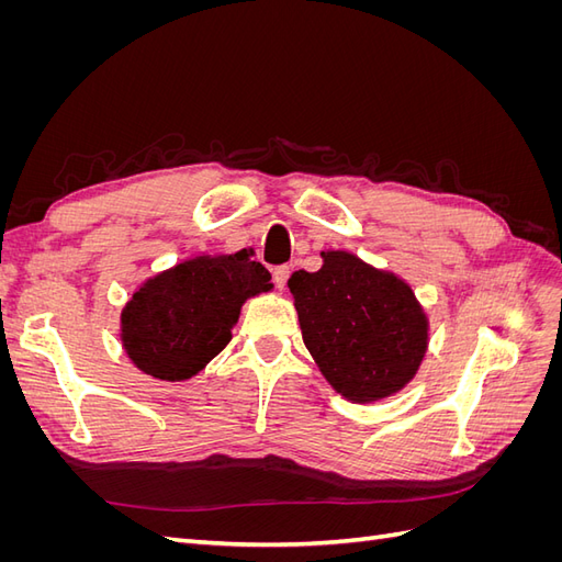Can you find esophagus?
Wrapping results in <instances>:
<instances>
[{
  "label": "esophagus",
  "instance_id": "esophagus-1",
  "mask_svg": "<svg viewBox=\"0 0 562 562\" xmlns=\"http://www.w3.org/2000/svg\"><path fill=\"white\" fill-rule=\"evenodd\" d=\"M288 277H291V267L281 265V267L274 269V283H277V288H281V291H283V285H285Z\"/></svg>",
  "mask_w": 562,
  "mask_h": 562
}]
</instances>
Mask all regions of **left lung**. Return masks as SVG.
Returning <instances> with one entry per match:
<instances>
[{
    "instance_id": "1",
    "label": "left lung",
    "mask_w": 562,
    "mask_h": 562,
    "mask_svg": "<svg viewBox=\"0 0 562 562\" xmlns=\"http://www.w3.org/2000/svg\"><path fill=\"white\" fill-rule=\"evenodd\" d=\"M288 279L304 347L339 396L378 403L411 384L429 349V314L413 285L349 250Z\"/></svg>"
}]
</instances>
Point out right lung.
<instances>
[{
    "label": "right lung",
    "instance_id": "right-lung-1",
    "mask_svg": "<svg viewBox=\"0 0 562 562\" xmlns=\"http://www.w3.org/2000/svg\"><path fill=\"white\" fill-rule=\"evenodd\" d=\"M269 281L246 250L190 255L135 285L119 316L124 353L155 380H192L229 345L246 300L274 288Z\"/></svg>",
    "mask_w": 562,
    "mask_h": 562
}]
</instances>
